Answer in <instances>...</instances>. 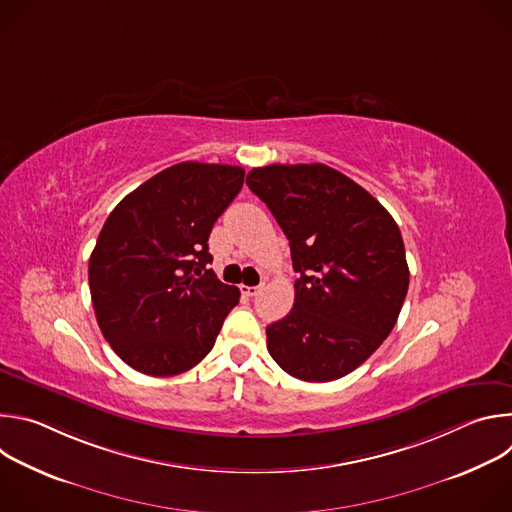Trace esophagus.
Wrapping results in <instances>:
<instances>
[{
	"mask_svg": "<svg viewBox=\"0 0 512 512\" xmlns=\"http://www.w3.org/2000/svg\"><path fill=\"white\" fill-rule=\"evenodd\" d=\"M263 287H265L263 283H259V285H245V287H243V294L249 296V298H255V296L261 294Z\"/></svg>",
	"mask_w": 512,
	"mask_h": 512,
	"instance_id": "1",
	"label": "esophagus"
}]
</instances>
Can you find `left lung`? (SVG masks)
<instances>
[{
	"instance_id": "left-lung-1",
	"label": "left lung",
	"mask_w": 512,
	"mask_h": 512,
	"mask_svg": "<svg viewBox=\"0 0 512 512\" xmlns=\"http://www.w3.org/2000/svg\"><path fill=\"white\" fill-rule=\"evenodd\" d=\"M249 188L267 204L291 249L296 300L267 326V350L300 381L352 373L391 334L409 287L401 231L387 208L324 164L253 168Z\"/></svg>"
}]
</instances>
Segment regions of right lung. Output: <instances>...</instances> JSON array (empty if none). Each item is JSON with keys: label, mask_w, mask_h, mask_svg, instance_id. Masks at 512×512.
Listing matches in <instances>:
<instances>
[{"label": "right lung", "mask_w": 512, "mask_h": 512, "mask_svg": "<svg viewBox=\"0 0 512 512\" xmlns=\"http://www.w3.org/2000/svg\"><path fill=\"white\" fill-rule=\"evenodd\" d=\"M243 180L239 166L182 162L107 216L89 259L91 300L105 340L131 369L172 377L212 350L241 291L208 269V237Z\"/></svg>", "instance_id": "add662e5"}]
</instances>
